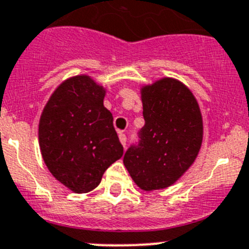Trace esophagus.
Here are the masks:
<instances>
[{"instance_id": "34e87169", "label": "esophagus", "mask_w": 249, "mask_h": 249, "mask_svg": "<svg viewBox=\"0 0 249 249\" xmlns=\"http://www.w3.org/2000/svg\"><path fill=\"white\" fill-rule=\"evenodd\" d=\"M118 137H120V142L122 143L123 147H126V144H127V137H126V134L123 133V132H118Z\"/></svg>"}]
</instances>
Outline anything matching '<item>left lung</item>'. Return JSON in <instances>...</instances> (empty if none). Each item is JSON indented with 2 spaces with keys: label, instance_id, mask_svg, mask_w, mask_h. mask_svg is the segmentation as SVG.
I'll return each instance as SVG.
<instances>
[{
  "label": "left lung",
  "instance_id": "8db88e82",
  "mask_svg": "<svg viewBox=\"0 0 249 249\" xmlns=\"http://www.w3.org/2000/svg\"><path fill=\"white\" fill-rule=\"evenodd\" d=\"M144 126L123 157L137 185L145 191L174 184L197 157L202 117L191 91L174 79L142 89Z\"/></svg>",
  "mask_w": 249,
  "mask_h": 249
}]
</instances>
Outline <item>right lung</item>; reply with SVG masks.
<instances>
[{
  "label": "right lung",
  "instance_id": "1",
  "mask_svg": "<svg viewBox=\"0 0 249 249\" xmlns=\"http://www.w3.org/2000/svg\"><path fill=\"white\" fill-rule=\"evenodd\" d=\"M104 97V88L91 77H71L54 91L40 116L44 163L56 180L75 193L93 190L123 154Z\"/></svg>",
  "mask_w": 249,
  "mask_h": 249
}]
</instances>
